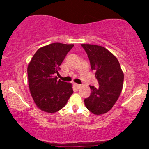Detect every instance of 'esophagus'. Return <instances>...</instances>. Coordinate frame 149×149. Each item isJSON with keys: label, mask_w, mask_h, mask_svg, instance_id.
<instances>
[{"label": "esophagus", "mask_w": 149, "mask_h": 149, "mask_svg": "<svg viewBox=\"0 0 149 149\" xmlns=\"http://www.w3.org/2000/svg\"><path fill=\"white\" fill-rule=\"evenodd\" d=\"M74 87H76L77 89H79L80 88V87H81V85H79V84H77V83H74Z\"/></svg>", "instance_id": "esophagus-1"}]
</instances>
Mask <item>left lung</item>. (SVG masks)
I'll return each instance as SVG.
<instances>
[{"instance_id":"1","label":"left lung","mask_w":149,"mask_h":149,"mask_svg":"<svg viewBox=\"0 0 149 149\" xmlns=\"http://www.w3.org/2000/svg\"><path fill=\"white\" fill-rule=\"evenodd\" d=\"M95 71L99 87L89 85L91 94L84 100L85 107L94 115H102L111 110L121 94L123 72L117 58L102 46L81 44Z\"/></svg>"}]
</instances>
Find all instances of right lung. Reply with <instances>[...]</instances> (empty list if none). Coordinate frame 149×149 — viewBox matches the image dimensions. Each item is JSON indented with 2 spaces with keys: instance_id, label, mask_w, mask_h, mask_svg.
Returning <instances> with one entry per match:
<instances>
[{
  "instance_id": "right-lung-1",
  "label": "right lung",
  "mask_w": 149,
  "mask_h": 149,
  "mask_svg": "<svg viewBox=\"0 0 149 149\" xmlns=\"http://www.w3.org/2000/svg\"><path fill=\"white\" fill-rule=\"evenodd\" d=\"M73 44L55 42L36 51L28 66V85L34 103L42 111L54 113L66 104L72 94L70 83L54 75Z\"/></svg>"
}]
</instances>
